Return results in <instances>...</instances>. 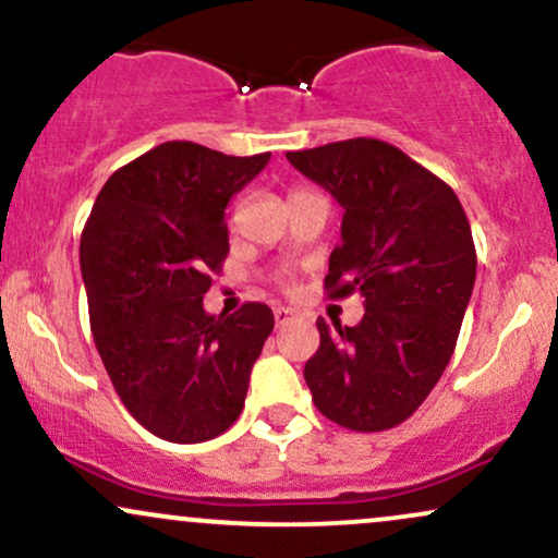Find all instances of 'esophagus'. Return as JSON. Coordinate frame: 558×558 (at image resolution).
<instances>
[{
  "mask_svg": "<svg viewBox=\"0 0 558 558\" xmlns=\"http://www.w3.org/2000/svg\"><path fill=\"white\" fill-rule=\"evenodd\" d=\"M272 314H275V325L278 327H283V325H288V322L296 319V312H293V308H286V306H278Z\"/></svg>",
  "mask_w": 558,
  "mask_h": 558,
  "instance_id": "1",
  "label": "esophagus"
}]
</instances>
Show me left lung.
Here are the masks:
<instances>
[{
  "label": "left lung",
  "mask_w": 558,
  "mask_h": 558,
  "mask_svg": "<svg viewBox=\"0 0 558 558\" xmlns=\"http://www.w3.org/2000/svg\"><path fill=\"white\" fill-rule=\"evenodd\" d=\"M286 158L345 210L327 296L361 293L366 308L355 327L317 319L304 379L335 424L385 432L418 411L452 359L478 265L471 223L452 186L381 140Z\"/></svg>",
  "instance_id": "left-lung-1"
}]
</instances>
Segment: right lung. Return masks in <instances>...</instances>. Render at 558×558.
Segmentation results:
<instances>
[{"instance_id":"obj_1","label":"right lung","mask_w":558,"mask_h":558,"mask_svg":"<svg viewBox=\"0 0 558 558\" xmlns=\"http://www.w3.org/2000/svg\"><path fill=\"white\" fill-rule=\"evenodd\" d=\"M267 160L163 143L111 173L85 223L80 267L100 361L126 411L166 441L197 445L239 418L272 332L257 301L231 317L203 308L228 254V199Z\"/></svg>"}]
</instances>
